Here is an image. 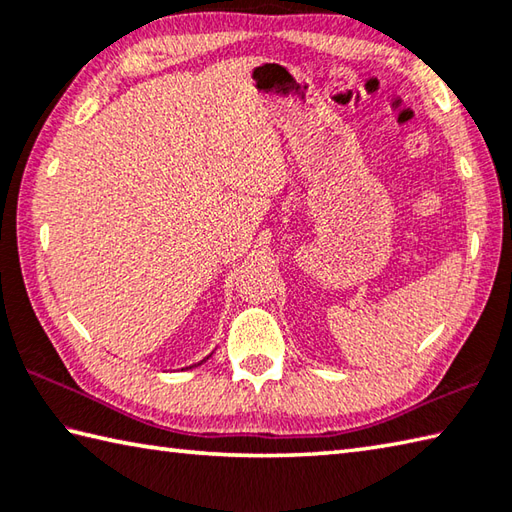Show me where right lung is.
I'll use <instances>...</instances> for the list:
<instances>
[{"label": "right lung", "mask_w": 512, "mask_h": 512, "mask_svg": "<svg viewBox=\"0 0 512 512\" xmlns=\"http://www.w3.org/2000/svg\"><path fill=\"white\" fill-rule=\"evenodd\" d=\"M200 363H202V361H200ZM200 363H198V365H200Z\"/></svg>", "instance_id": "1"}]
</instances>
